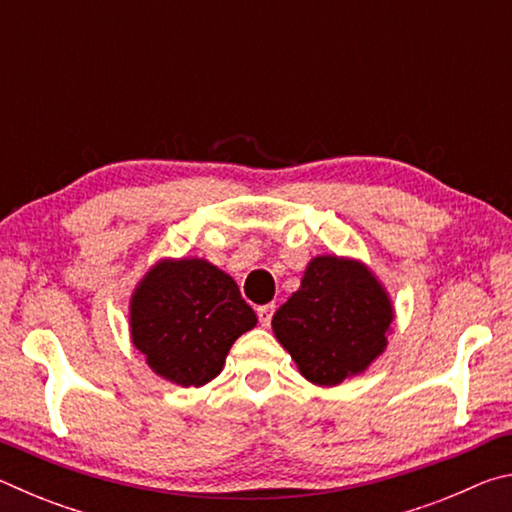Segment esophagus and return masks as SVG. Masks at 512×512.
Listing matches in <instances>:
<instances>
[{"label": "esophagus", "instance_id": "1", "mask_svg": "<svg viewBox=\"0 0 512 512\" xmlns=\"http://www.w3.org/2000/svg\"><path fill=\"white\" fill-rule=\"evenodd\" d=\"M275 314V305H262L257 307V316H259V323H262L264 327L271 325V318Z\"/></svg>", "mask_w": 512, "mask_h": 512}]
</instances>
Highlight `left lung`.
<instances>
[{"mask_svg":"<svg viewBox=\"0 0 512 512\" xmlns=\"http://www.w3.org/2000/svg\"><path fill=\"white\" fill-rule=\"evenodd\" d=\"M393 320V300L368 264L318 255L271 325L300 375L332 388L363 375L384 354Z\"/></svg>","mask_w":512,"mask_h":512,"instance_id":"8db88e82","label":"left lung"}]
</instances>
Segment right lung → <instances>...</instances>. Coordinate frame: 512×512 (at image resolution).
Listing matches in <instances>:
<instances>
[{
	"instance_id": "1",
	"label": "right lung",
	"mask_w": 512,
	"mask_h": 512,
	"mask_svg": "<svg viewBox=\"0 0 512 512\" xmlns=\"http://www.w3.org/2000/svg\"><path fill=\"white\" fill-rule=\"evenodd\" d=\"M255 325L237 282L203 257L158 259L128 302V332L146 366L183 388L221 375L232 343Z\"/></svg>"
}]
</instances>
